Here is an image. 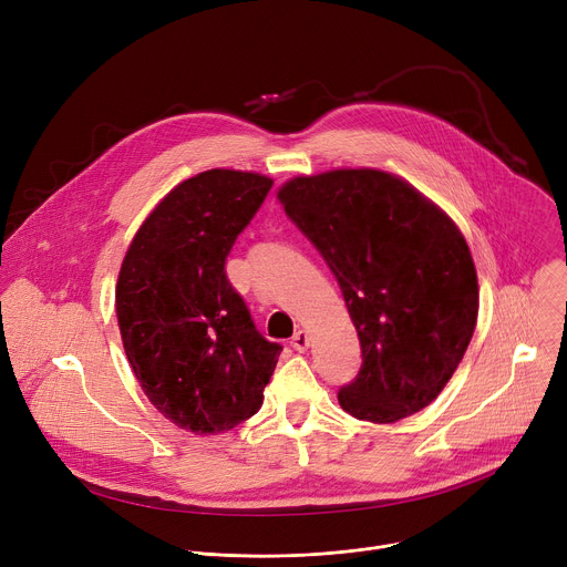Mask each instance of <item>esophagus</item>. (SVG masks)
I'll use <instances>...</instances> for the list:
<instances>
[{
	"label": "esophagus",
	"instance_id": "obj_1",
	"mask_svg": "<svg viewBox=\"0 0 567 567\" xmlns=\"http://www.w3.org/2000/svg\"><path fill=\"white\" fill-rule=\"evenodd\" d=\"M289 346H291L296 352H305V350L309 348V334H307L305 330H298V332L291 337Z\"/></svg>",
	"mask_w": 567,
	"mask_h": 567
}]
</instances>
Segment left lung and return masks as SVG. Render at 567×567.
Returning <instances> with one entry per match:
<instances>
[{"label": "left lung", "mask_w": 567, "mask_h": 567, "mask_svg": "<svg viewBox=\"0 0 567 567\" xmlns=\"http://www.w3.org/2000/svg\"><path fill=\"white\" fill-rule=\"evenodd\" d=\"M287 217L334 274L361 341L359 374L339 403L392 424L444 390L477 320V276L453 219L381 171L296 177L278 190Z\"/></svg>", "instance_id": "left-lung-1"}]
</instances>
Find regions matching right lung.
<instances>
[{"label":"right lung","instance_id":"right-lung-1","mask_svg":"<svg viewBox=\"0 0 567 567\" xmlns=\"http://www.w3.org/2000/svg\"><path fill=\"white\" fill-rule=\"evenodd\" d=\"M274 182L206 171L150 213L121 265L116 316L154 409L197 435L256 415L282 346L267 341L226 278V258Z\"/></svg>","mask_w":567,"mask_h":567}]
</instances>
